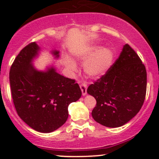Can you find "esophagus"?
<instances>
[{
	"instance_id": "34e87169",
	"label": "esophagus",
	"mask_w": 159,
	"mask_h": 159,
	"mask_svg": "<svg viewBox=\"0 0 159 159\" xmlns=\"http://www.w3.org/2000/svg\"><path fill=\"white\" fill-rule=\"evenodd\" d=\"M80 88H81V92H82V95L84 96L87 94V85H86L85 83H82V84L80 85Z\"/></svg>"
}]
</instances>
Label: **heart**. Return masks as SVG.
Segmentation results:
<instances>
[{
  "label": "heart",
  "instance_id": "heart-1",
  "mask_svg": "<svg viewBox=\"0 0 159 159\" xmlns=\"http://www.w3.org/2000/svg\"><path fill=\"white\" fill-rule=\"evenodd\" d=\"M77 60L85 61L84 64V71L89 77L94 78H101L108 72L111 67L114 60V53L108 48L94 46L84 51L74 54ZM64 65L70 72H75L77 66L70 58L64 59Z\"/></svg>",
  "mask_w": 159,
  "mask_h": 159
}]
</instances>
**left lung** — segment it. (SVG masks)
<instances>
[{
  "label": "left lung",
  "mask_w": 159,
  "mask_h": 159,
  "mask_svg": "<svg viewBox=\"0 0 159 159\" xmlns=\"http://www.w3.org/2000/svg\"><path fill=\"white\" fill-rule=\"evenodd\" d=\"M147 73L140 57L128 44L105 75L88 88L96 99L94 121L108 128L124 125L142 108L146 94Z\"/></svg>",
  "instance_id": "left-lung-1"
}]
</instances>
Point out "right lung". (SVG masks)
I'll return each instance as SVG.
<instances>
[{"label": "right lung", "instance_id": "1", "mask_svg": "<svg viewBox=\"0 0 159 159\" xmlns=\"http://www.w3.org/2000/svg\"><path fill=\"white\" fill-rule=\"evenodd\" d=\"M40 51L36 42L20 51L11 67V90L19 117L35 131L50 133L66 122L68 106L81 98V91L75 80L57 73L54 65L37 69L33 61ZM51 54L59 57L57 50Z\"/></svg>", "mask_w": 159, "mask_h": 159}]
</instances>
